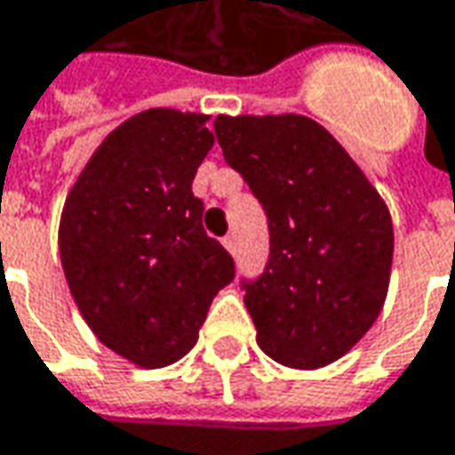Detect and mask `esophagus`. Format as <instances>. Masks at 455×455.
I'll list each match as a JSON object with an SVG mask.
<instances>
[{
	"label": "esophagus",
	"instance_id": "34e87169",
	"mask_svg": "<svg viewBox=\"0 0 455 455\" xmlns=\"http://www.w3.org/2000/svg\"><path fill=\"white\" fill-rule=\"evenodd\" d=\"M224 246H227L228 253H236V236L234 234H228V236H224V241H221Z\"/></svg>",
	"mask_w": 455,
	"mask_h": 455
}]
</instances>
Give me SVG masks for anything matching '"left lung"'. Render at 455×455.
I'll return each instance as SVG.
<instances>
[{"instance_id": "8db88e82", "label": "left lung", "mask_w": 455, "mask_h": 455, "mask_svg": "<svg viewBox=\"0 0 455 455\" xmlns=\"http://www.w3.org/2000/svg\"><path fill=\"white\" fill-rule=\"evenodd\" d=\"M224 160L268 217V260L241 281L259 347L293 370L339 360L382 310L389 209L345 148L305 116H219Z\"/></svg>"}]
</instances>
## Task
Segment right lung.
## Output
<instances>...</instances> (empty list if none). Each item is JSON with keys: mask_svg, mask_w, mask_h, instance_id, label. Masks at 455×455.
I'll use <instances>...</instances> for the list:
<instances>
[{"mask_svg": "<svg viewBox=\"0 0 455 455\" xmlns=\"http://www.w3.org/2000/svg\"><path fill=\"white\" fill-rule=\"evenodd\" d=\"M206 116L152 108L116 128L66 199L59 251L71 295L106 347L157 370L196 345L234 259L202 227L192 182Z\"/></svg>", "mask_w": 455, "mask_h": 455, "instance_id": "1", "label": "right lung"}]
</instances>
